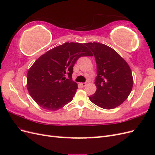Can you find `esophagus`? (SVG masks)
I'll use <instances>...</instances> for the list:
<instances>
[{"label":"esophagus","instance_id":"1","mask_svg":"<svg viewBox=\"0 0 155 155\" xmlns=\"http://www.w3.org/2000/svg\"><path fill=\"white\" fill-rule=\"evenodd\" d=\"M80 85H81V87H85L87 85V83H80Z\"/></svg>","mask_w":155,"mask_h":155}]
</instances>
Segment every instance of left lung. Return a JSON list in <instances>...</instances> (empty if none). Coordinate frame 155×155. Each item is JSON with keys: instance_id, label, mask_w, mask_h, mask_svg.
Masks as SVG:
<instances>
[{"instance_id": "obj_1", "label": "left lung", "mask_w": 155, "mask_h": 155, "mask_svg": "<svg viewBox=\"0 0 155 155\" xmlns=\"http://www.w3.org/2000/svg\"><path fill=\"white\" fill-rule=\"evenodd\" d=\"M85 45L93 52L97 65L96 91L88 96L97 106L112 109L127 99L133 86L131 70L124 59L104 44L88 43Z\"/></svg>"}]
</instances>
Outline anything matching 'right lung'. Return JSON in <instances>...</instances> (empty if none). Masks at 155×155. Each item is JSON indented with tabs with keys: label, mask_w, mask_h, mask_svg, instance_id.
Here are the masks:
<instances>
[{
	"label": "right lung",
	"mask_w": 155,
	"mask_h": 155,
	"mask_svg": "<svg viewBox=\"0 0 155 155\" xmlns=\"http://www.w3.org/2000/svg\"><path fill=\"white\" fill-rule=\"evenodd\" d=\"M82 56H93L85 43H65L37 59L28 70L26 87L37 104L57 110L71 101L78 84L72 80L73 67ZM68 74L69 79H66Z\"/></svg>",
	"instance_id": "obj_1"
}]
</instances>
